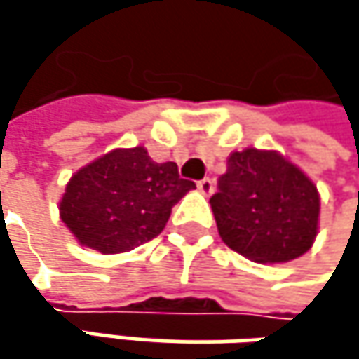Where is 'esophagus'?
I'll return each mask as SVG.
<instances>
[{"mask_svg":"<svg viewBox=\"0 0 359 359\" xmlns=\"http://www.w3.org/2000/svg\"><path fill=\"white\" fill-rule=\"evenodd\" d=\"M197 189H199V193H203V195H212L214 193V180L212 179H203L197 182Z\"/></svg>","mask_w":359,"mask_h":359,"instance_id":"34e87169","label":"esophagus"}]
</instances>
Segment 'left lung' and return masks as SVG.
Returning a JSON list of instances; mask_svg holds the SVG:
<instances>
[{
    "label": "left lung",
    "instance_id": "left-lung-1",
    "mask_svg": "<svg viewBox=\"0 0 359 359\" xmlns=\"http://www.w3.org/2000/svg\"><path fill=\"white\" fill-rule=\"evenodd\" d=\"M210 205L222 241L251 262H291L318 235L316 184L272 149L233 151Z\"/></svg>",
    "mask_w": 359,
    "mask_h": 359
}]
</instances>
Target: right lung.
<instances>
[{
    "label": "right lung",
    "mask_w": 359,
    "mask_h": 359,
    "mask_svg": "<svg viewBox=\"0 0 359 359\" xmlns=\"http://www.w3.org/2000/svg\"><path fill=\"white\" fill-rule=\"evenodd\" d=\"M191 189L175 162H154L141 145L111 149L72 175L60 218L81 245L122 253L158 237Z\"/></svg>",
    "instance_id": "obj_1"
}]
</instances>
